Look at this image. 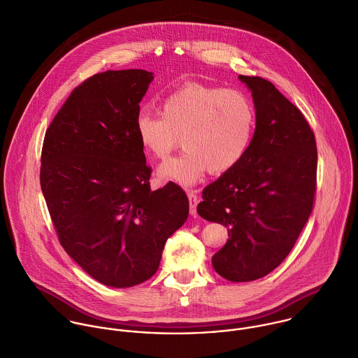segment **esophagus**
<instances>
[{
    "label": "esophagus",
    "instance_id": "1",
    "mask_svg": "<svg viewBox=\"0 0 358 358\" xmlns=\"http://www.w3.org/2000/svg\"><path fill=\"white\" fill-rule=\"evenodd\" d=\"M188 199H189V213L192 216H196V205L199 202L198 195L194 191H188Z\"/></svg>",
    "mask_w": 358,
    "mask_h": 358
}]
</instances>
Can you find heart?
I'll list each match as a JSON object with an SVG mask.
<instances>
[{
    "label": "heart",
    "instance_id": "heart-1",
    "mask_svg": "<svg viewBox=\"0 0 358 358\" xmlns=\"http://www.w3.org/2000/svg\"><path fill=\"white\" fill-rule=\"evenodd\" d=\"M255 125V106L247 93L194 82L164 99L162 115L142 110L135 120V134L157 160H166L181 138L185 150L166 162L159 177L191 185L208 170L215 176L233 170L245 157Z\"/></svg>",
    "mask_w": 358,
    "mask_h": 358
}]
</instances>
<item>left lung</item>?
<instances>
[{
	"label": "left lung",
	"instance_id": "left-lung-1",
	"mask_svg": "<svg viewBox=\"0 0 358 358\" xmlns=\"http://www.w3.org/2000/svg\"><path fill=\"white\" fill-rule=\"evenodd\" d=\"M252 92L257 125L245 157L202 192L201 217L227 227L212 257L230 282H251L276 269L293 250L314 206L318 152L303 113L272 82L238 76Z\"/></svg>",
	"mask_w": 358,
	"mask_h": 358
}]
</instances>
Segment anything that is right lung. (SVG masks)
Returning <instances> with one entry per match:
<instances>
[{
    "instance_id": "1",
    "label": "right lung",
    "mask_w": 358,
    "mask_h": 358,
    "mask_svg": "<svg viewBox=\"0 0 358 358\" xmlns=\"http://www.w3.org/2000/svg\"><path fill=\"white\" fill-rule=\"evenodd\" d=\"M153 73H96L72 90L45 131L40 185L65 252L93 279L132 287L152 278L189 203L174 182L150 189L135 134Z\"/></svg>"
}]
</instances>
